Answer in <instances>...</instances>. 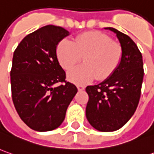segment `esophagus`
<instances>
[{"instance_id":"esophagus-1","label":"esophagus","mask_w":154,"mask_h":154,"mask_svg":"<svg viewBox=\"0 0 154 154\" xmlns=\"http://www.w3.org/2000/svg\"><path fill=\"white\" fill-rule=\"evenodd\" d=\"M77 88L79 91H82V90H83V89L85 88H84V86H82V85H77Z\"/></svg>"}]
</instances>
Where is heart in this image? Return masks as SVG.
<instances>
[{
  "mask_svg": "<svg viewBox=\"0 0 154 154\" xmlns=\"http://www.w3.org/2000/svg\"><path fill=\"white\" fill-rule=\"evenodd\" d=\"M57 59L61 67L70 70L83 59V65L67 74L70 82L86 84L96 77L103 81L112 75L119 66L123 48L108 35L100 31H89L78 35L74 42L62 39L56 48Z\"/></svg>",
  "mask_w": 154,
  "mask_h": 154,
  "instance_id": "heart-1",
  "label": "heart"
}]
</instances>
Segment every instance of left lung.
<instances>
[{"label":"left lung","instance_id":"8db88e82","mask_svg":"<svg viewBox=\"0 0 154 154\" xmlns=\"http://www.w3.org/2000/svg\"><path fill=\"white\" fill-rule=\"evenodd\" d=\"M116 34L123 57L112 75L98 85L88 86L86 117L94 129L102 132L119 130L135 113L139 103L144 70L142 56L129 35L107 27Z\"/></svg>","mask_w":154,"mask_h":154}]
</instances>
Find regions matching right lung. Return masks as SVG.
I'll use <instances>...</instances> for the list:
<instances>
[{
    "label": "right lung",
    "mask_w": 154,
    "mask_h": 154,
    "mask_svg": "<svg viewBox=\"0 0 154 154\" xmlns=\"http://www.w3.org/2000/svg\"><path fill=\"white\" fill-rule=\"evenodd\" d=\"M69 31L46 25L27 35L15 49L10 72L12 98L20 119L30 129L49 131L65 119L77 87L66 81L56 48ZM63 85L54 87L55 83Z\"/></svg>",
    "instance_id": "obj_1"
}]
</instances>
